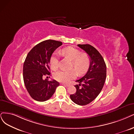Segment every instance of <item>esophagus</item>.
I'll use <instances>...</instances> for the list:
<instances>
[{"label": "esophagus", "mask_w": 134, "mask_h": 134, "mask_svg": "<svg viewBox=\"0 0 134 134\" xmlns=\"http://www.w3.org/2000/svg\"><path fill=\"white\" fill-rule=\"evenodd\" d=\"M61 85H63V86H66V87H69V86H70V85H68V84H66V83H61Z\"/></svg>", "instance_id": "34e87169"}]
</instances>
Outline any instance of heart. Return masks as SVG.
<instances>
[{
  "label": "heart",
  "mask_w": 134,
  "mask_h": 134,
  "mask_svg": "<svg viewBox=\"0 0 134 134\" xmlns=\"http://www.w3.org/2000/svg\"><path fill=\"white\" fill-rule=\"evenodd\" d=\"M62 57L71 61L70 68L74 69L67 71H60L54 74V78L56 80L68 83L77 75H82L87 72L90 67V58L86 53H81L79 49L73 47H68L63 49L61 51ZM50 66L53 70H57L59 66V59L57 53L53 54L50 58ZM77 71L76 72V71Z\"/></svg>",
  "instance_id": "heart-1"
}]
</instances>
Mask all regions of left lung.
<instances>
[{
	"mask_svg": "<svg viewBox=\"0 0 134 134\" xmlns=\"http://www.w3.org/2000/svg\"><path fill=\"white\" fill-rule=\"evenodd\" d=\"M90 57L88 70L82 78L76 81V92L70 95L71 100L80 105L92 102L99 94L104 85L107 76V67L104 60L96 48L89 44H78Z\"/></svg>",
	"mask_w": 134,
	"mask_h": 134,
	"instance_id": "1",
	"label": "left lung"
}]
</instances>
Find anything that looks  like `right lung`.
<instances>
[{
  "mask_svg": "<svg viewBox=\"0 0 134 134\" xmlns=\"http://www.w3.org/2000/svg\"><path fill=\"white\" fill-rule=\"evenodd\" d=\"M62 44L61 41L47 40L36 44L28 53L24 63L23 78L28 93L34 100H47L59 85L55 80H44L43 77L50 76V58L53 52Z\"/></svg>",
  "mask_w": 134,
  "mask_h": 134,
  "instance_id": "add662e5",
  "label": "right lung"
}]
</instances>
